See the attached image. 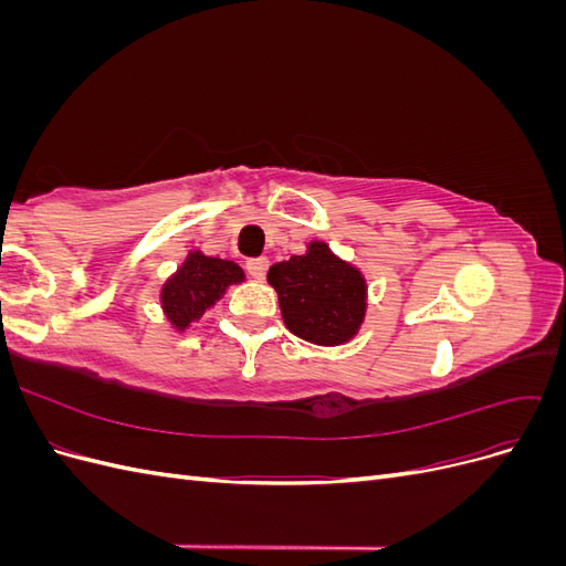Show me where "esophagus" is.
Listing matches in <instances>:
<instances>
[{"instance_id":"esophagus-1","label":"esophagus","mask_w":566,"mask_h":566,"mask_svg":"<svg viewBox=\"0 0 566 566\" xmlns=\"http://www.w3.org/2000/svg\"><path fill=\"white\" fill-rule=\"evenodd\" d=\"M248 273L254 279V281H262L266 276V269H269V260H264V256H260V260H250L245 264Z\"/></svg>"}]
</instances>
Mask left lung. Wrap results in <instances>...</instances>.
Masks as SVG:
<instances>
[{"label": "left lung", "instance_id": "left-lung-1", "mask_svg": "<svg viewBox=\"0 0 566 566\" xmlns=\"http://www.w3.org/2000/svg\"><path fill=\"white\" fill-rule=\"evenodd\" d=\"M266 281L279 293L285 328L312 345H347L361 331L368 310L364 271L325 241H312L304 254L273 264Z\"/></svg>", "mask_w": 566, "mask_h": 566}]
</instances>
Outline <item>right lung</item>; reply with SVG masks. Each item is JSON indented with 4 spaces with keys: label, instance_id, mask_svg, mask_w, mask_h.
<instances>
[{
    "label": "right lung",
    "instance_id": "obj_1",
    "mask_svg": "<svg viewBox=\"0 0 566 566\" xmlns=\"http://www.w3.org/2000/svg\"><path fill=\"white\" fill-rule=\"evenodd\" d=\"M243 281L245 271L235 262L188 250L181 266L160 287L163 314L177 333H184L205 312H210L231 285H241Z\"/></svg>",
    "mask_w": 566,
    "mask_h": 566
}]
</instances>
